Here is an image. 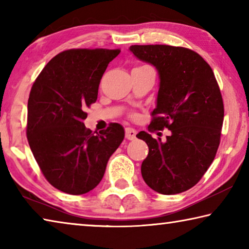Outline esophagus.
I'll use <instances>...</instances> for the list:
<instances>
[{
  "label": "esophagus",
  "mask_w": 249,
  "mask_h": 249,
  "mask_svg": "<svg viewBox=\"0 0 249 249\" xmlns=\"http://www.w3.org/2000/svg\"><path fill=\"white\" fill-rule=\"evenodd\" d=\"M125 137L127 138L128 141L135 140V138H136V130L130 127L125 128Z\"/></svg>",
  "instance_id": "obj_1"
}]
</instances>
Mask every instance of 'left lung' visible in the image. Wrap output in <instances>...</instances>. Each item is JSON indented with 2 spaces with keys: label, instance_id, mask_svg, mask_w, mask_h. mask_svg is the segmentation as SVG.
Returning a JSON list of instances; mask_svg holds the SVG:
<instances>
[{
  "label": "left lung",
  "instance_id": "obj_1",
  "mask_svg": "<svg viewBox=\"0 0 249 249\" xmlns=\"http://www.w3.org/2000/svg\"><path fill=\"white\" fill-rule=\"evenodd\" d=\"M130 53L154 66L159 90L149 129H170L166 142L146 132L148 145L142 176L161 195H177L196 185L209 169L220 145L224 105L213 70L199 53L168 45H134Z\"/></svg>",
  "mask_w": 249,
  "mask_h": 249
}]
</instances>
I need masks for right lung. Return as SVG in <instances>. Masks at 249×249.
I'll list each match as a JSON object with an SVG mask.
<instances>
[{
	"label": "right lung",
	"instance_id": "1",
	"mask_svg": "<svg viewBox=\"0 0 249 249\" xmlns=\"http://www.w3.org/2000/svg\"><path fill=\"white\" fill-rule=\"evenodd\" d=\"M120 49H70L50 60L34 82L27 104V140L48 182L79 196L102 180L107 161L123 142V126L94 134L84 109L98 99L99 84Z\"/></svg>",
	"mask_w": 249,
	"mask_h": 249
}]
</instances>
